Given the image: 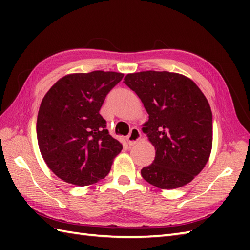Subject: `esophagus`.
Segmentation results:
<instances>
[{
	"mask_svg": "<svg viewBox=\"0 0 250 250\" xmlns=\"http://www.w3.org/2000/svg\"><path fill=\"white\" fill-rule=\"evenodd\" d=\"M141 136H142V134H141V131L139 129L132 128L129 135L125 137V141L130 146H132V145L136 144V143L141 140Z\"/></svg>",
	"mask_w": 250,
	"mask_h": 250,
	"instance_id": "obj_1",
	"label": "esophagus"
}]
</instances>
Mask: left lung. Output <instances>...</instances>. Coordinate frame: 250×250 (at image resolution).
<instances>
[{"label": "left lung", "instance_id": "obj_1", "mask_svg": "<svg viewBox=\"0 0 250 250\" xmlns=\"http://www.w3.org/2000/svg\"><path fill=\"white\" fill-rule=\"evenodd\" d=\"M124 83L149 115L143 132L156 157L142 168L143 178L160 189L189 184L204 168L213 145V116L205 95L190 78L166 71L128 74Z\"/></svg>", "mask_w": 250, "mask_h": 250}]
</instances>
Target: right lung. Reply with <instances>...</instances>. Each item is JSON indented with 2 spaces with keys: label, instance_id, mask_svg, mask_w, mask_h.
I'll return each instance as SVG.
<instances>
[{
  "label": "right lung",
  "instance_id": "obj_1",
  "mask_svg": "<svg viewBox=\"0 0 250 250\" xmlns=\"http://www.w3.org/2000/svg\"><path fill=\"white\" fill-rule=\"evenodd\" d=\"M124 74L94 71L60 78L42 101L37 142L48 167L65 183L88 186L103 179L122 149L100 115L106 95Z\"/></svg>",
  "mask_w": 250,
  "mask_h": 250
}]
</instances>
